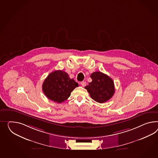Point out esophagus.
<instances>
[{
	"label": "esophagus",
	"instance_id": "1",
	"mask_svg": "<svg viewBox=\"0 0 158 158\" xmlns=\"http://www.w3.org/2000/svg\"><path fill=\"white\" fill-rule=\"evenodd\" d=\"M81 85L82 86H85L86 85V82L85 81H82L81 82Z\"/></svg>",
	"mask_w": 158,
	"mask_h": 158
}]
</instances>
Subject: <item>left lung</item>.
Returning a JSON list of instances; mask_svg holds the SVG:
<instances>
[{
    "mask_svg": "<svg viewBox=\"0 0 158 158\" xmlns=\"http://www.w3.org/2000/svg\"><path fill=\"white\" fill-rule=\"evenodd\" d=\"M90 77L92 81L85 88L92 99L97 102L103 103L112 97L114 93V86L111 78L101 72H94Z\"/></svg>",
    "mask_w": 158,
    "mask_h": 158,
    "instance_id": "1",
    "label": "left lung"
}]
</instances>
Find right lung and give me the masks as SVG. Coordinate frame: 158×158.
I'll return each mask as SVG.
<instances>
[{
  "label": "right lung",
  "instance_id": "obj_1",
  "mask_svg": "<svg viewBox=\"0 0 158 158\" xmlns=\"http://www.w3.org/2000/svg\"><path fill=\"white\" fill-rule=\"evenodd\" d=\"M78 84L62 70H56L49 74L42 85L44 93L49 99L57 103L66 100Z\"/></svg>",
  "mask_w": 158,
  "mask_h": 158
}]
</instances>
